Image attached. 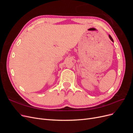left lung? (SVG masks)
Here are the masks:
<instances>
[{
    "instance_id": "1",
    "label": "left lung",
    "mask_w": 133,
    "mask_h": 133,
    "mask_svg": "<svg viewBox=\"0 0 133 133\" xmlns=\"http://www.w3.org/2000/svg\"><path fill=\"white\" fill-rule=\"evenodd\" d=\"M109 38H110V39H111V41H112V42H114V41H113V39H112V38H111V36H110V35H109Z\"/></svg>"
}]
</instances>
